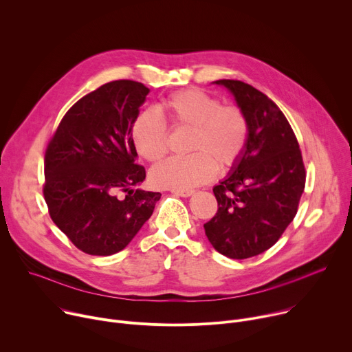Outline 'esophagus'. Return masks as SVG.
Instances as JSON below:
<instances>
[{
  "mask_svg": "<svg viewBox=\"0 0 352 352\" xmlns=\"http://www.w3.org/2000/svg\"><path fill=\"white\" fill-rule=\"evenodd\" d=\"M171 192L174 195H178V196H182V197H188L190 196L195 190L193 189H171Z\"/></svg>",
  "mask_w": 352,
  "mask_h": 352,
  "instance_id": "34e87169",
  "label": "esophagus"
}]
</instances>
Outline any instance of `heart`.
<instances>
[{"instance_id": "1", "label": "heart", "mask_w": 352, "mask_h": 352, "mask_svg": "<svg viewBox=\"0 0 352 352\" xmlns=\"http://www.w3.org/2000/svg\"><path fill=\"white\" fill-rule=\"evenodd\" d=\"M173 126L192 129L186 157H170L150 171L153 185L190 189L212 181L217 170L228 171L242 159L249 140V120L238 104H221L204 90L189 87L171 93L160 106ZM131 139L136 153L155 163L168 147L166 122L153 111H142L132 122Z\"/></svg>"}]
</instances>
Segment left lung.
Wrapping results in <instances>:
<instances>
[{
	"mask_svg": "<svg viewBox=\"0 0 352 352\" xmlns=\"http://www.w3.org/2000/svg\"><path fill=\"white\" fill-rule=\"evenodd\" d=\"M216 83L235 96L250 133L232 174L213 188L219 209L205 232L221 255L248 259L272 248L294 220L307 173L298 139L273 100L241 80Z\"/></svg>",
	"mask_w": 352,
	"mask_h": 352,
	"instance_id": "left-lung-1",
	"label": "left lung"
}]
</instances>
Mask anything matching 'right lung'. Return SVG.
I'll list each match as a JSON object with an SVG mask.
<instances>
[{
  "instance_id": "obj_1",
  "label": "right lung",
  "mask_w": 352,
  "mask_h": 352,
  "mask_svg": "<svg viewBox=\"0 0 352 352\" xmlns=\"http://www.w3.org/2000/svg\"><path fill=\"white\" fill-rule=\"evenodd\" d=\"M148 91L129 79L97 87L65 113L47 144L43 195L50 217L87 255L122 250L162 196L135 189L146 171L136 164L131 126Z\"/></svg>"
}]
</instances>
